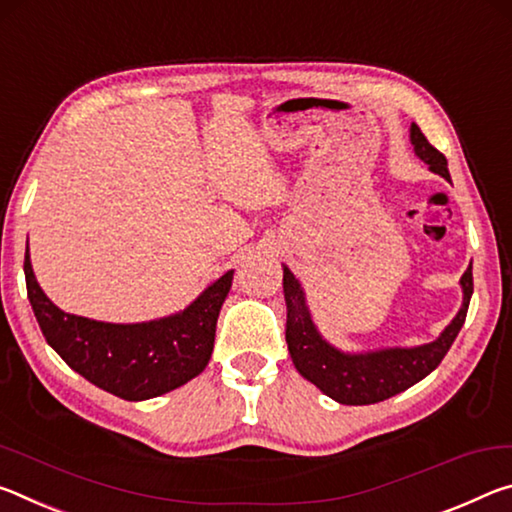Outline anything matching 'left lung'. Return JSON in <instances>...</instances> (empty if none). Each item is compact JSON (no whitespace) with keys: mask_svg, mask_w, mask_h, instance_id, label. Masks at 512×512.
I'll use <instances>...</instances> for the list:
<instances>
[{"mask_svg":"<svg viewBox=\"0 0 512 512\" xmlns=\"http://www.w3.org/2000/svg\"><path fill=\"white\" fill-rule=\"evenodd\" d=\"M410 140H413L415 154L431 167L435 174L449 179L447 158L435 149L422 129L413 124L410 127ZM463 308L454 317L445 333L431 345H422L415 349H383L372 354H342L320 338L315 324L308 315L304 292L288 267H283V292H286V342L292 356V363L299 374L315 383L324 395L340 401L347 406H365L376 401L395 397L397 392H404L410 385L422 381L426 374H431L440 360L445 358L449 347L454 345L460 326L465 324L469 297L474 290L472 265L463 274Z\"/></svg>","mask_w":512,"mask_h":512,"instance_id":"1","label":"left lung"}]
</instances>
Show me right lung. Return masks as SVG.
Returning <instances> with one entry per match:
<instances>
[{"label":"right lung","mask_w":512,"mask_h":512,"mask_svg":"<svg viewBox=\"0 0 512 512\" xmlns=\"http://www.w3.org/2000/svg\"><path fill=\"white\" fill-rule=\"evenodd\" d=\"M24 276L40 331L56 354L97 388L140 401L177 390L204 372L233 272L222 274L183 313L145 324H106L63 313L40 290L29 249Z\"/></svg>","instance_id":"obj_1"}]
</instances>
